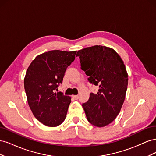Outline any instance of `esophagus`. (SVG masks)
<instances>
[{
	"mask_svg": "<svg viewBox=\"0 0 156 156\" xmlns=\"http://www.w3.org/2000/svg\"><path fill=\"white\" fill-rule=\"evenodd\" d=\"M72 97H73V99H75V100H78V98H79L78 95H73Z\"/></svg>",
	"mask_w": 156,
	"mask_h": 156,
	"instance_id": "34e87169",
	"label": "esophagus"
}]
</instances>
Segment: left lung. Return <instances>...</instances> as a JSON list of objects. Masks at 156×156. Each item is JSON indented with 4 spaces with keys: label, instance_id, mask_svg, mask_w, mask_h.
Returning <instances> with one entry per match:
<instances>
[{
    "label": "left lung",
    "instance_id": "left-lung-1",
    "mask_svg": "<svg viewBox=\"0 0 156 156\" xmlns=\"http://www.w3.org/2000/svg\"><path fill=\"white\" fill-rule=\"evenodd\" d=\"M76 56L88 81L99 87L83 104L87 119L96 127L107 126L119 114L126 98L128 74L123 60L114 49L102 45L81 49Z\"/></svg>",
    "mask_w": 156,
    "mask_h": 156
}]
</instances>
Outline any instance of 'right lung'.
Segmentation results:
<instances>
[{
	"label": "right lung",
	"mask_w": 156,
	"mask_h": 156,
	"mask_svg": "<svg viewBox=\"0 0 156 156\" xmlns=\"http://www.w3.org/2000/svg\"><path fill=\"white\" fill-rule=\"evenodd\" d=\"M77 51L53 50L37 55L28 68L24 87L30 108L36 119L49 127L64 121L71 97L55 92L62 83L67 68L75 60Z\"/></svg>",
	"instance_id": "obj_1"
}]
</instances>
